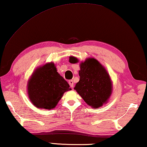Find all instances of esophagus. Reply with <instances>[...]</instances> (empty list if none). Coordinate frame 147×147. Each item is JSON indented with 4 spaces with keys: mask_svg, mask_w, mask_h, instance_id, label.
<instances>
[{
    "mask_svg": "<svg viewBox=\"0 0 147 147\" xmlns=\"http://www.w3.org/2000/svg\"><path fill=\"white\" fill-rule=\"evenodd\" d=\"M69 84L70 85V86L71 88H73V85H74V82L73 80H69Z\"/></svg>",
    "mask_w": 147,
    "mask_h": 147,
    "instance_id": "obj_1",
    "label": "esophagus"
}]
</instances>
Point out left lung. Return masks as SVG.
Returning a JSON list of instances; mask_svg holds the SVG:
<instances>
[{
  "label": "left lung",
  "instance_id": "8db88e82",
  "mask_svg": "<svg viewBox=\"0 0 147 147\" xmlns=\"http://www.w3.org/2000/svg\"><path fill=\"white\" fill-rule=\"evenodd\" d=\"M70 63L78 59L70 57ZM80 80L74 88L88 105L98 108L106 102L111 94V82L108 73L98 61L89 58L80 64Z\"/></svg>",
  "mask_w": 147,
  "mask_h": 147
}]
</instances>
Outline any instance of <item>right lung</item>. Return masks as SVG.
Returning a JSON list of instances; mask_svg holds the SVG:
<instances>
[{"instance_id":"obj_1","label":"right lung","mask_w":147,"mask_h":147,"mask_svg":"<svg viewBox=\"0 0 147 147\" xmlns=\"http://www.w3.org/2000/svg\"><path fill=\"white\" fill-rule=\"evenodd\" d=\"M57 72L53 63L39 67L28 84L29 98L37 108L51 109L57 106L64 92L71 90Z\"/></svg>"}]
</instances>
